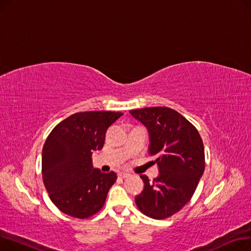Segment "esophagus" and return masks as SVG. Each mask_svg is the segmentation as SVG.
I'll list each match as a JSON object with an SVG mask.
<instances>
[{
	"instance_id": "1",
	"label": "esophagus",
	"mask_w": 251,
	"mask_h": 251,
	"mask_svg": "<svg viewBox=\"0 0 251 251\" xmlns=\"http://www.w3.org/2000/svg\"><path fill=\"white\" fill-rule=\"evenodd\" d=\"M130 176V174H128V173H125V172H121V173H119V177H121V178H127V177H129Z\"/></svg>"
}]
</instances>
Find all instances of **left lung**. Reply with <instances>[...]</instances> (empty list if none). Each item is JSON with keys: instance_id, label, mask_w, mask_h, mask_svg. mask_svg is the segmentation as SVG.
<instances>
[{"instance_id": "8db88e82", "label": "left lung", "mask_w": 251, "mask_h": 251, "mask_svg": "<svg viewBox=\"0 0 251 251\" xmlns=\"http://www.w3.org/2000/svg\"><path fill=\"white\" fill-rule=\"evenodd\" d=\"M147 127L149 153L155 157L159 175L151 182L141 175L144 186L135 202L152 219H166L192 197L204 171V148L196 128L181 114L167 107L129 111Z\"/></svg>"}]
</instances>
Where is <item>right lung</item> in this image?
I'll list each match as a JSON object with an SVG mask.
<instances>
[{
	"label": "right lung",
	"mask_w": 251,
	"mask_h": 251,
	"mask_svg": "<svg viewBox=\"0 0 251 251\" xmlns=\"http://www.w3.org/2000/svg\"><path fill=\"white\" fill-rule=\"evenodd\" d=\"M122 115L104 111L76 113L48 136L43 149V180L50 201L62 213L85 219L102 207L117 175L94 168L91 155L102 149L105 132Z\"/></svg>",
	"instance_id": "obj_1"
}]
</instances>
